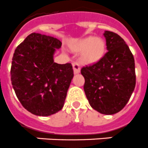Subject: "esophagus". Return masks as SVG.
<instances>
[{
	"label": "esophagus",
	"instance_id": "obj_1",
	"mask_svg": "<svg viewBox=\"0 0 148 148\" xmlns=\"http://www.w3.org/2000/svg\"><path fill=\"white\" fill-rule=\"evenodd\" d=\"M73 69H74V74H79L80 72V67L78 62H74L72 63Z\"/></svg>",
	"mask_w": 148,
	"mask_h": 148
}]
</instances>
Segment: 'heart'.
<instances>
[{
	"label": "heart",
	"mask_w": 148,
	"mask_h": 148,
	"mask_svg": "<svg viewBox=\"0 0 148 148\" xmlns=\"http://www.w3.org/2000/svg\"><path fill=\"white\" fill-rule=\"evenodd\" d=\"M74 52L82 53L81 60L86 64L95 63L101 60L106 52V42L100 37L89 36L71 45Z\"/></svg>",
	"instance_id": "1"
}]
</instances>
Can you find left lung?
<instances>
[{
	"label": "left lung",
	"mask_w": 148,
	"mask_h": 148,
	"mask_svg": "<svg viewBox=\"0 0 148 148\" xmlns=\"http://www.w3.org/2000/svg\"><path fill=\"white\" fill-rule=\"evenodd\" d=\"M107 52L101 60L82 68L84 92L90 106L104 115L119 112L127 103L136 86L135 60L124 40L106 31Z\"/></svg>",
	"instance_id": "left-lung-1"
}]
</instances>
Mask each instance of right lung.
<instances>
[{
    "instance_id": "obj_1",
    "label": "right lung",
    "mask_w": 148,
    "mask_h": 148,
    "mask_svg": "<svg viewBox=\"0 0 148 148\" xmlns=\"http://www.w3.org/2000/svg\"><path fill=\"white\" fill-rule=\"evenodd\" d=\"M62 42L50 36L33 33L18 45L11 65V81L18 101L39 116L55 114L63 107L74 77L71 63L53 62Z\"/></svg>"
}]
</instances>
